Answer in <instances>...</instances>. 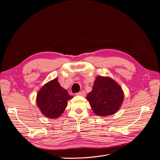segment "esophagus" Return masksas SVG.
<instances>
[{"label":"esophagus","instance_id":"obj_1","mask_svg":"<svg viewBox=\"0 0 160 160\" xmlns=\"http://www.w3.org/2000/svg\"><path fill=\"white\" fill-rule=\"evenodd\" d=\"M76 95L78 96H82V97H85L86 96V92L84 91H82L81 92H79V93H76Z\"/></svg>","mask_w":160,"mask_h":160}]
</instances>
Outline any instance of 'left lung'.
<instances>
[{
    "instance_id": "obj_1",
    "label": "left lung",
    "mask_w": 160,
    "mask_h": 160,
    "mask_svg": "<svg viewBox=\"0 0 160 160\" xmlns=\"http://www.w3.org/2000/svg\"><path fill=\"white\" fill-rule=\"evenodd\" d=\"M124 98L122 89L117 82L109 77L98 76L86 99L97 115L106 117L119 111Z\"/></svg>"
}]
</instances>
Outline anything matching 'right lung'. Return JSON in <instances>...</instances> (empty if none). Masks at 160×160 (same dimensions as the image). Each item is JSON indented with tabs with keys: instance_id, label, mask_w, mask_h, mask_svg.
<instances>
[{
	"instance_id": "1",
	"label": "right lung",
	"mask_w": 160,
	"mask_h": 160,
	"mask_svg": "<svg viewBox=\"0 0 160 160\" xmlns=\"http://www.w3.org/2000/svg\"><path fill=\"white\" fill-rule=\"evenodd\" d=\"M72 98L56 78L46 83L38 91L36 104L42 114L54 119L62 115L68 104L67 101Z\"/></svg>"
}]
</instances>
